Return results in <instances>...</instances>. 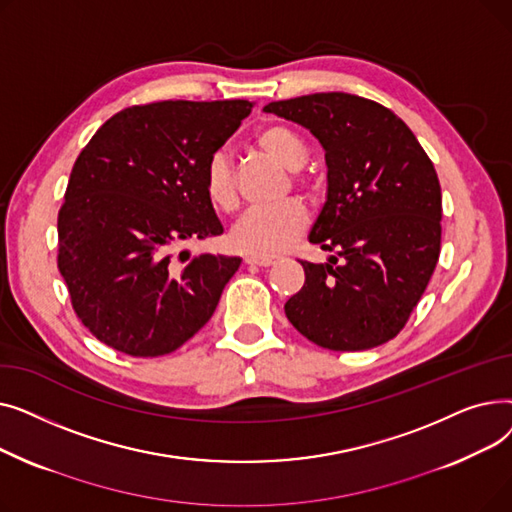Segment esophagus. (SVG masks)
<instances>
[{
	"mask_svg": "<svg viewBox=\"0 0 512 512\" xmlns=\"http://www.w3.org/2000/svg\"><path fill=\"white\" fill-rule=\"evenodd\" d=\"M249 265H259V267H270L276 263L274 257H247L245 259Z\"/></svg>",
	"mask_w": 512,
	"mask_h": 512,
	"instance_id": "esophagus-1",
	"label": "esophagus"
}]
</instances>
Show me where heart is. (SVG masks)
Segmentation results:
<instances>
[{"label": "heart", "mask_w": 512, "mask_h": 512, "mask_svg": "<svg viewBox=\"0 0 512 512\" xmlns=\"http://www.w3.org/2000/svg\"><path fill=\"white\" fill-rule=\"evenodd\" d=\"M255 147L274 159L276 164L292 172V184L303 193H311V182L297 170L309 157L307 143L299 132L284 124H270L255 134ZM203 188L209 203L222 211L238 205V188L234 166L228 153L215 151L209 155L203 170ZM307 209L299 201H284L276 207L251 209L234 224L230 232L232 247L251 257H274L286 251L307 228Z\"/></svg>", "instance_id": "heart-1"}]
</instances>
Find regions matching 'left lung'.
Here are the masks:
<instances>
[{"mask_svg": "<svg viewBox=\"0 0 512 512\" xmlns=\"http://www.w3.org/2000/svg\"><path fill=\"white\" fill-rule=\"evenodd\" d=\"M326 151L328 199L309 242L334 251L301 261L303 288L284 305L305 338L330 351H367L409 321L442 240V191L432 159L388 107L348 93L272 101Z\"/></svg>", "mask_w": 512, "mask_h": 512, "instance_id": "8db88e82", "label": "left lung"}]
</instances>
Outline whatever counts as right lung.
<instances>
[{"instance_id":"obj_1","label":"right lung","mask_w":512,"mask_h":512,"mask_svg":"<svg viewBox=\"0 0 512 512\" xmlns=\"http://www.w3.org/2000/svg\"><path fill=\"white\" fill-rule=\"evenodd\" d=\"M251 107L132 105L76 157L58 213V267L74 313L103 344L130 357L168 355L218 307L240 257L176 249L224 232L203 170Z\"/></svg>"}]
</instances>
